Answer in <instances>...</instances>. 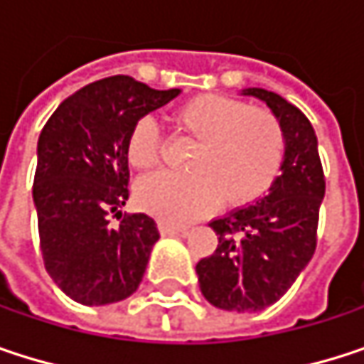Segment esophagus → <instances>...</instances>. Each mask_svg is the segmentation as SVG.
<instances>
[{"mask_svg":"<svg viewBox=\"0 0 364 364\" xmlns=\"http://www.w3.org/2000/svg\"><path fill=\"white\" fill-rule=\"evenodd\" d=\"M160 234H162V236H177V234H187V228H181V225H173V223H166V221H162V223H160Z\"/></svg>","mask_w":364,"mask_h":364,"instance_id":"34e87169","label":"esophagus"}]
</instances>
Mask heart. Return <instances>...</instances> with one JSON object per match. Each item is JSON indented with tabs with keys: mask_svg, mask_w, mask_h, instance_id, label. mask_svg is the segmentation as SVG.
Here are the masks:
<instances>
[{
	"mask_svg": "<svg viewBox=\"0 0 364 364\" xmlns=\"http://www.w3.org/2000/svg\"><path fill=\"white\" fill-rule=\"evenodd\" d=\"M175 122L198 141L189 175L158 173L136 185L143 210L171 221H193L223 202L245 206L263 198L284 162V132L276 115L223 95H200L183 103ZM126 158L136 171L162 162V134L154 117H141L126 141Z\"/></svg>",
	"mask_w": 364,
	"mask_h": 364,
	"instance_id": "b5f03b06",
	"label": "heart"
}]
</instances>
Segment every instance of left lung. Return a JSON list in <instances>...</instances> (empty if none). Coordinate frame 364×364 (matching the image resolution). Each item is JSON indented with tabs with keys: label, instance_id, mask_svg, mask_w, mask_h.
Returning <instances> with one entry per match:
<instances>
[{
	"label": "left lung",
	"instance_id": "1",
	"mask_svg": "<svg viewBox=\"0 0 364 364\" xmlns=\"http://www.w3.org/2000/svg\"><path fill=\"white\" fill-rule=\"evenodd\" d=\"M278 117L284 132L282 175L247 208L210 221L219 245L198 261L202 295L228 312H257L276 304L316 251L325 173L310 119L276 92L249 88Z\"/></svg>",
	"mask_w": 364,
	"mask_h": 364
}]
</instances>
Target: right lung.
<instances>
[{
    "label": "right lung",
    "mask_w": 364,
    "mask_h": 364,
    "mask_svg": "<svg viewBox=\"0 0 364 364\" xmlns=\"http://www.w3.org/2000/svg\"><path fill=\"white\" fill-rule=\"evenodd\" d=\"M177 95L128 75L105 77L65 99L39 134L33 202L41 257L77 304L122 301L143 280L160 232L145 213H119L130 181L126 141L145 113Z\"/></svg>",
    "instance_id": "obj_1"
}]
</instances>
